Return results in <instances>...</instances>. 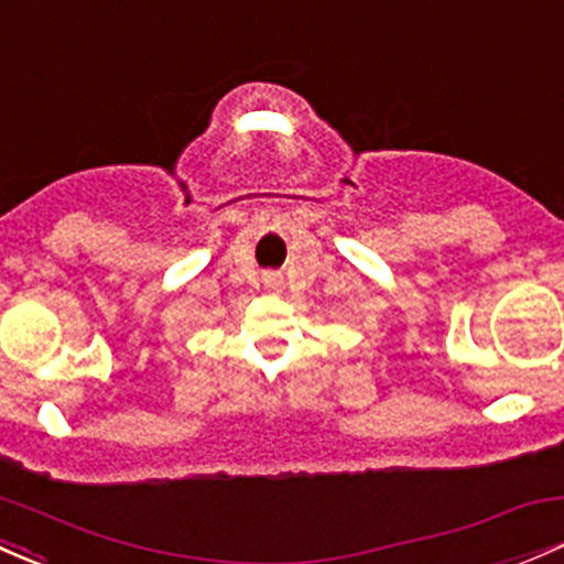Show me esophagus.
<instances>
[{
    "label": "esophagus",
    "instance_id": "esophagus-1",
    "mask_svg": "<svg viewBox=\"0 0 564 564\" xmlns=\"http://www.w3.org/2000/svg\"><path fill=\"white\" fill-rule=\"evenodd\" d=\"M264 281H267V286H275V283H278V275H267Z\"/></svg>",
    "mask_w": 564,
    "mask_h": 564
}]
</instances>
